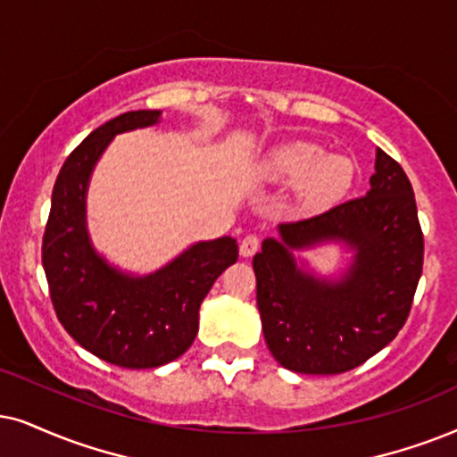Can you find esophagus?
I'll return each instance as SVG.
<instances>
[{"mask_svg": "<svg viewBox=\"0 0 457 457\" xmlns=\"http://www.w3.org/2000/svg\"><path fill=\"white\" fill-rule=\"evenodd\" d=\"M257 248H259V238H257L255 234H248V236H245V238L240 240V255L242 257L255 255Z\"/></svg>", "mask_w": 457, "mask_h": 457, "instance_id": "obj_1", "label": "esophagus"}]
</instances>
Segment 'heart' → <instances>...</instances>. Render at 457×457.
I'll return each instance as SVG.
<instances>
[{
  "instance_id": "heart-1",
  "label": "heart",
  "mask_w": 457,
  "mask_h": 457,
  "mask_svg": "<svg viewBox=\"0 0 457 457\" xmlns=\"http://www.w3.org/2000/svg\"><path fill=\"white\" fill-rule=\"evenodd\" d=\"M262 175L270 181L299 186L308 206H328L350 192L356 164L344 154H327L316 143L293 141L268 154Z\"/></svg>"
}]
</instances>
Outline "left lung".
<instances>
[{
    "label": "left lung",
    "instance_id": "obj_1",
    "mask_svg": "<svg viewBox=\"0 0 457 457\" xmlns=\"http://www.w3.org/2000/svg\"><path fill=\"white\" fill-rule=\"evenodd\" d=\"M369 192L320 215L278 225L253 257L265 344L285 369L308 375L350 371L386 348L405 325L424 263L413 187L378 149ZM344 241L355 259L344 277L319 279L292 251Z\"/></svg>",
    "mask_w": 457,
    "mask_h": 457
}]
</instances>
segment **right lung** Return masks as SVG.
I'll use <instances>...</instances> for the list:
<instances>
[{"label": "right lung", "instance_id": "obj_1", "mask_svg": "<svg viewBox=\"0 0 457 457\" xmlns=\"http://www.w3.org/2000/svg\"><path fill=\"white\" fill-rule=\"evenodd\" d=\"M160 122L138 109L109 120L69 154L52 189L42 263L50 299L65 331L112 365L154 369L194 344L202 299L238 259L229 236L195 242L164 268L132 276L109 265L86 229V192L95 164L120 132Z\"/></svg>", "mask_w": 457, "mask_h": 457}]
</instances>
